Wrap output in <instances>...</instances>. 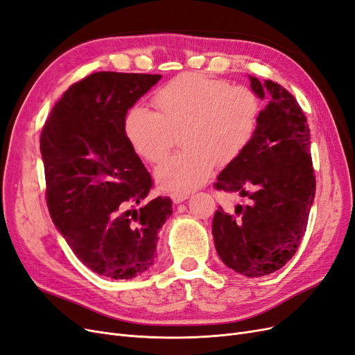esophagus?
I'll list each match as a JSON object with an SVG mask.
<instances>
[{
    "mask_svg": "<svg viewBox=\"0 0 355 355\" xmlns=\"http://www.w3.org/2000/svg\"><path fill=\"white\" fill-rule=\"evenodd\" d=\"M187 198H188V196H182V194H173V196H171V200H173L175 204L184 202Z\"/></svg>",
    "mask_w": 355,
    "mask_h": 355,
    "instance_id": "34e87169",
    "label": "esophagus"
}]
</instances>
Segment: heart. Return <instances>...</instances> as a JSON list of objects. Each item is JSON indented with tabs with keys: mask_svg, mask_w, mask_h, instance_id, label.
I'll list each match as a JSON object with an SVG mask.
<instances>
[{
	"mask_svg": "<svg viewBox=\"0 0 355 355\" xmlns=\"http://www.w3.org/2000/svg\"><path fill=\"white\" fill-rule=\"evenodd\" d=\"M157 112L133 106L124 118V135L136 155L148 163L164 159L180 133L184 151L155 168L157 185L187 196L201 187L214 164L227 166L250 145L262 103L244 85L198 72L178 75L154 96Z\"/></svg>",
	"mask_w": 355,
	"mask_h": 355,
	"instance_id": "1",
	"label": "heart"
}]
</instances>
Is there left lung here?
<instances>
[{"mask_svg": "<svg viewBox=\"0 0 355 355\" xmlns=\"http://www.w3.org/2000/svg\"><path fill=\"white\" fill-rule=\"evenodd\" d=\"M252 90L268 103L245 151L225 167L216 189L249 198L230 214L219 207L211 232L222 262L256 278L275 272L296 253L315 196L306 116L280 84L249 75Z\"/></svg>", "mask_w": 355, "mask_h": 355, "instance_id": "1", "label": "left lung"}]
</instances>
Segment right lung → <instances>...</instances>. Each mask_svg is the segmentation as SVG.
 <instances>
[{"mask_svg":"<svg viewBox=\"0 0 355 355\" xmlns=\"http://www.w3.org/2000/svg\"><path fill=\"white\" fill-rule=\"evenodd\" d=\"M161 75L96 72L72 84L42 127L47 207L75 256L96 274L130 280L155 261L171 200H146L151 175L124 135L127 111Z\"/></svg>","mask_w":355,"mask_h":355,"instance_id":"obj_1","label":"right lung"}]
</instances>
